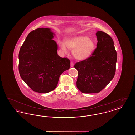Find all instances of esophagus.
Wrapping results in <instances>:
<instances>
[{"label":"esophagus","mask_w":135,"mask_h":135,"mask_svg":"<svg viewBox=\"0 0 135 135\" xmlns=\"http://www.w3.org/2000/svg\"><path fill=\"white\" fill-rule=\"evenodd\" d=\"M70 66L71 67H74V63H73V62H71Z\"/></svg>","instance_id":"obj_1"}]
</instances>
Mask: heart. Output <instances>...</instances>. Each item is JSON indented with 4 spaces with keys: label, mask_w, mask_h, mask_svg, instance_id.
Instances as JSON below:
<instances>
[{
    "label": "heart",
    "mask_w": 135,
    "mask_h": 135,
    "mask_svg": "<svg viewBox=\"0 0 135 135\" xmlns=\"http://www.w3.org/2000/svg\"><path fill=\"white\" fill-rule=\"evenodd\" d=\"M58 44L62 51L67 54L68 49L73 50L74 57L79 61L89 58L94 50V41L86 35H78L67 39L66 41L59 40Z\"/></svg>",
    "instance_id": "obj_1"
}]
</instances>
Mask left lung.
Wrapping results in <instances>:
<instances>
[{
  "mask_svg": "<svg viewBox=\"0 0 135 135\" xmlns=\"http://www.w3.org/2000/svg\"><path fill=\"white\" fill-rule=\"evenodd\" d=\"M97 48L91 57L76 63L77 89L85 94L101 91L115 75L117 53L112 38L108 34L98 31Z\"/></svg>",
  "mask_w": 135,
  "mask_h": 135,
  "instance_id": "8db88e82",
  "label": "left lung"
}]
</instances>
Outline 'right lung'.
<instances>
[{"label":"right lung","instance_id":"right-lung-1","mask_svg":"<svg viewBox=\"0 0 135 135\" xmlns=\"http://www.w3.org/2000/svg\"><path fill=\"white\" fill-rule=\"evenodd\" d=\"M51 29L40 28L29 33L19 54L22 79L33 91L47 93L57 86L61 74L70 68V62L57 54Z\"/></svg>","mask_w":135,"mask_h":135}]
</instances>
